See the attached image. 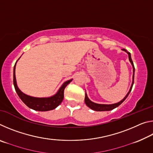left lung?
I'll return each mask as SVG.
<instances>
[{"instance_id": "left-lung-1", "label": "left lung", "mask_w": 153, "mask_h": 153, "mask_svg": "<svg viewBox=\"0 0 153 153\" xmlns=\"http://www.w3.org/2000/svg\"><path fill=\"white\" fill-rule=\"evenodd\" d=\"M123 51H126L127 53L128 54V56H129V60L130 61V63L131 64V65L133 67V80H132V84H131V86L130 89H129V92L128 94H126V96L125 97H124L123 99H122L119 102L117 103H115V104H111V105H104V104H97V103H95V102H92L91 100H90L88 97V96L86 94V93L85 94V103H86V105L89 108H91V109L94 110V111H111V110H113L114 108L120 106L121 103H122L124 100L126 99V98L128 97V96L129 95V93H130L131 88H132V86H133V84H134V71H135V68H134V63H133V61L131 60V54L130 53H129V52L127 51L126 49H122Z\"/></svg>"}]
</instances>
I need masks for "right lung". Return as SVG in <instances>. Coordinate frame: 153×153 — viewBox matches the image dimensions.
Returning a JSON list of instances; mask_svg holds the SVG:
<instances>
[{
    "instance_id": "1",
    "label": "right lung",
    "mask_w": 153,
    "mask_h": 153,
    "mask_svg": "<svg viewBox=\"0 0 153 153\" xmlns=\"http://www.w3.org/2000/svg\"><path fill=\"white\" fill-rule=\"evenodd\" d=\"M15 64L13 69V84L17 94L21 98V100L28 107L35 111H47L53 110L61 104L64 98V90L69 83L72 81L71 79L67 80L62 85L58 92L55 95L48 98H36L23 93L17 87L16 78H15Z\"/></svg>"
}]
</instances>
